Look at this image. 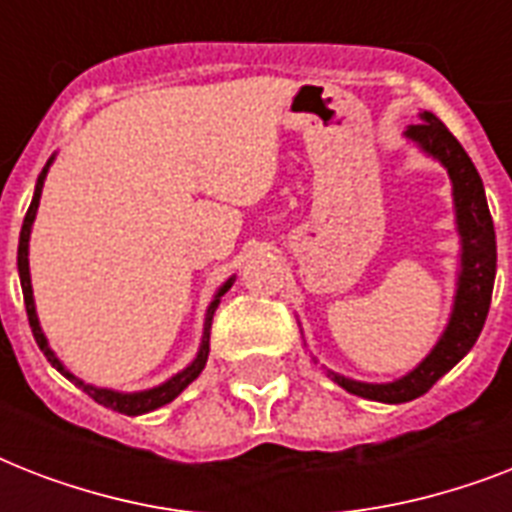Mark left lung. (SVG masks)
Listing matches in <instances>:
<instances>
[{
  "mask_svg": "<svg viewBox=\"0 0 512 512\" xmlns=\"http://www.w3.org/2000/svg\"><path fill=\"white\" fill-rule=\"evenodd\" d=\"M420 124H409L404 138L412 140L422 154L436 159L452 180L454 223L460 233V271H457V289L449 321L430 353L414 366L412 372L393 382H361L350 380L345 374L327 369L332 380L353 396L380 401V404H406L428 393L454 364L468 356L484 329L486 313L492 305L494 273H497V239L494 223L486 204L481 175L457 143L444 122L430 111H422Z\"/></svg>",
  "mask_w": 512,
  "mask_h": 512,
  "instance_id": "1",
  "label": "left lung"
}]
</instances>
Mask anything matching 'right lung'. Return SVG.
<instances>
[{
	"instance_id": "right-lung-1",
	"label": "right lung",
	"mask_w": 512,
	"mask_h": 512,
	"mask_svg": "<svg viewBox=\"0 0 512 512\" xmlns=\"http://www.w3.org/2000/svg\"><path fill=\"white\" fill-rule=\"evenodd\" d=\"M55 162V156H50V162L44 164L42 175L36 180V188H34V199H31V207H28L26 217H23V228H20V241H18V276H20V287H23V303H26V313H28V324H31V332H34V340L36 345L42 348V353L47 356L55 369H58L66 380H71L76 388H82L84 393L90 398H95L98 404L108 406V409H114L119 414H127V417H138V414H146V412H154L159 406L170 404L175 401L180 393H183L188 385H191L196 377L201 374L204 364H207V356H209V329H212V316H215L217 305H220V297L233 287V281L236 276H231L228 281H223L220 287H217L215 297H212V303L207 308V316H204V329H201V342H199V350H196V358H193L191 364L180 369L177 374H172L170 380H164L162 385H154V388L148 390H135V393H124V390H111V388H98V385H90V382L79 380L74 372H68L66 364L55 356V350L50 348V342L44 337L42 332V324H39V316H36V303H34V289H31V271H28V239H31V225L36 220V209H39V199H42V188H44V177L50 172V164Z\"/></svg>"
}]
</instances>
